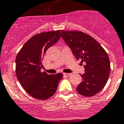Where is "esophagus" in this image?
<instances>
[{
  "label": "esophagus",
  "instance_id": "1",
  "mask_svg": "<svg viewBox=\"0 0 124 124\" xmlns=\"http://www.w3.org/2000/svg\"><path fill=\"white\" fill-rule=\"evenodd\" d=\"M63 75H64V76H65V77H70V76H71V73H64V74H63Z\"/></svg>",
  "mask_w": 124,
  "mask_h": 124
}]
</instances>
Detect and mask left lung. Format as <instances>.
I'll list each match as a JSON object with an SVG mask.
<instances>
[{"instance_id": "obj_1", "label": "left lung", "mask_w": 124, "mask_h": 124, "mask_svg": "<svg viewBox=\"0 0 124 124\" xmlns=\"http://www.w3.org/2000/svg\"><path fill=\"white\" fill-rule=\"evenodd\" d=\"M61 36L77 60L85 62L82 81L77 87L79 94L92 97L100 92L108 80L110 60L102 46L92 37L78 31H61Z\"/></svg>"}]
</instances>
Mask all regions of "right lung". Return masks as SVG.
I'll list each match as a JSON object with an SVG mask.
<instances>
[{"label": "right lung", "mask_w": 124, "mask_h": 124, "mask_svg": "<svg viewBox=\"0 0 124 124\" xmlns=\"http://www.w3.org/2000/svg\"><path fill=\"white\" fill-rule=\"evenodd\" d=\"M60 38V31L38 33L24 44L16 57L17 79L25 91L36 99L46 100L53 96L63 77L62 73L49 75L41 71L44 55Z\"/></svg>", "instance_id": "obj_1"}]
</instances>
